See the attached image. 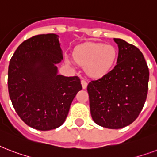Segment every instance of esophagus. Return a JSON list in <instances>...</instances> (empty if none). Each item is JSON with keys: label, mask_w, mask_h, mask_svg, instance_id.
Here are the masks:
<instances>
[{"label": "esophagus", "mask_w": 157, "mask_h": 157, "mask_svg": "<svg viewBox=\"0 0 157 157\" xmlns=\"http://www.w3.org/2000/svg\"><path fill=\"white\" fill-rule=\"evenodd\" d=\"M81 86H82V88L83 89H86L87 88V86H88V83L85 80H82L81 81Z\"/></svg>", "instance_id": "esophagus-1"}]
</instances>
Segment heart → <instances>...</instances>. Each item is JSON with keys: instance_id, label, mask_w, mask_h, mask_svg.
I'll return each instance as SVG.
<instances>
[{"instance_id": "b5f03b06", "label": "heart", "mask_w": 157, "mask_h": 157, "mask_svg": "<svg viewBox=\"0 0 157 157\" xmlns=\"http://www.w3.org/2000/svg\"><path fill=\"white\" fill-rule=\"evenodd\" d=\"M72 57L76 63L85 67L90 77L98 79L111 71L117 61V52L113 45L86 42L75 48Z\"/></svg>"}]
</instances>
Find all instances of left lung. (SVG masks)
<instances>
[{"instance_id":"1","label":"left lung","mask_w":157,"mask_h":157,"mask_svg":"<svg viewBox=\"0 0 157 157\" xmlns=\"http://www.w3.org/2000/svg\"><path fill=\"white\" fill-rule=\"evenodd\" d=\"M119 48L114 68L87 86L94 121L108 129H121L136 120L148 90L149 70L144 54L134 45L114 38Z\"/></svg>"}]
</instances>
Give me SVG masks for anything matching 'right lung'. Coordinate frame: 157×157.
<instances>
[{
	"instance_id": "right-lung-1",
	"label": "right lung",
	"mask_w": 157,
	"mask_h": 157,
	"mask_svg": "<svg viewBox=\"0 0 157 157\" xmlns=\"http://www.w3.org/2000/svg\"><path fill=\"white\" fill-rule=\"evenodd\" d=\"M62 59L59 36L50 33L24 40L10 61V98L18 117L33 129L61 126L82 89L78 76L58 75L55 64Z\"/></svg>"
}]
</instances>
